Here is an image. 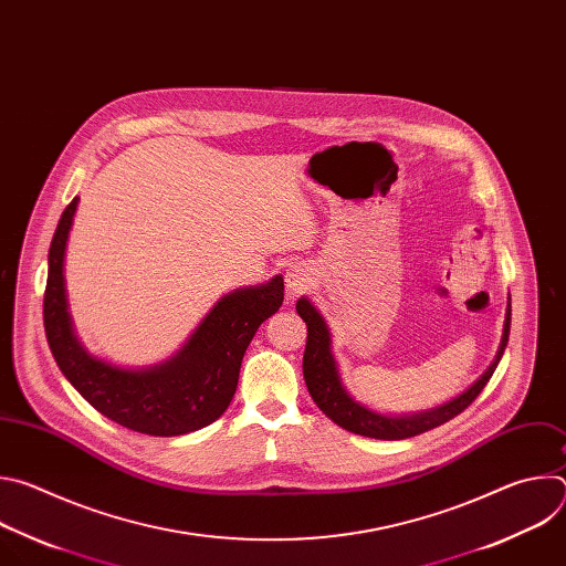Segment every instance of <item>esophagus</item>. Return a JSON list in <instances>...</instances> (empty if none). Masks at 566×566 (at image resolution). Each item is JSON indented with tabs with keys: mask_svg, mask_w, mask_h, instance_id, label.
I'll list each match as a JSON object with an SVG mask.
<instances>
[{
	"mask_svg": "<svg viewBox=\"0 0 566 566\" xmlns=\"http://www.w3.org/2000/svg\"><path fill=\"white\" fill-rule=\"evenodd\" d=\"M311 284V273L304 266H291L286 273V289L291 293H302Z\"/></svg>",
	"mask_w": 566,
	"mask_h": 566,
	"instance_id": "obj_1",
	"label": "esophagus"
}]
</instances>
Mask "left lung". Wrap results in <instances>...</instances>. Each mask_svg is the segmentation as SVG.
Returning <instances> with one entry per match:
<instances>
[{"mask_svg": "<svg viewBox=\"0 0 566 566\" xmlns=\"http://www.w3.org/2000/svg\"><path fill=\"white\" fill-rule=\"evenodd\" d=\"M295 308H297L300 317L306 322V347H304V358H302V371H304V380H306L311 398L315 400V406L340 428H345L354 434H360V437L382 439V441H400V439L423 434L428 430H434V428L448 423L457 415H461L470 406V402L481 394V389L489 385L491 376L495 374V369L504 356L509 334H511V302H509L504 336H502L497 358L489 367V371L483 374L468 391H463L459 398H452L450 402H446V406L430 410V412H421V415H412V417H385V415L371 412L369 408L360 406V402H356L345 391L338 369H336V360L332 356L329 329L325 325V319H322V315L317 313V308L306 297L297 300Z\"/></svg>", "mask_w": 566, "mask_h": 566, "instance_id": "1", "label": "left lung"}]
</instances>
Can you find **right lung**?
<instances>
[{
    "instance_id": "add662e5",
    "label": "right lung",
    "mask_w": 566,
    "mask_h": 566,
    "mask_svg": "<svg viewBox=\"0 0 566 566\" xmlns=\"http://www.w3.org/2000/svg\"><path fill=\"white\" fill-rule=\"evenodd\" d=\"M75 208L77 197L57 221L44 291V332L60 371L90 406L134 432L179 437L210 426L230 406L255 332L282 306L284 280L221 297L172 360L138 371L114 367L90 356L71 329L62 264Z\"/></svg>"
}]
</instances>
